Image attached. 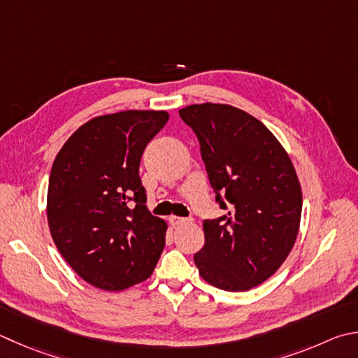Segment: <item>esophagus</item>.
Listing matches in <instances>:
<instances>
[{"mask_svg":"<svg viewBox=\"0 0 358 358\" xmlns=\"http://www.w3.org/2000/svg\"><path fill=\"white\" fill-rule=\"evenodd\" d=\"M169 222H171V225H173V227H180V225L186 224L187 219L178 217V216H171V217H169Z\"/></svg>","mask_w":358,"mask_h":358,"instance_id":"34e87169","label":"esophagus"}]
</instances>
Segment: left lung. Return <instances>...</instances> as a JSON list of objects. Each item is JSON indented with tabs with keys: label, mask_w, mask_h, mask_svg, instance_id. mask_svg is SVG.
<instances>
[{
	"label": "left lung",
	"mask_w": 358,
	"mask_h": 358,
	"mask_svg": "<svg viewBox=\"0 0 358 358\" xmlns=\"http://www.w3.org/2000/svg\"><path fill=\"white\" fill-rule=\"evenodd\" d=\"M180 117L196 133L201 159L227 213L203 220L194 255L213 287L247 291L274 274L296 243L302 191L280 142L255 117L230 105H191Z\"/></svg>",
	"instance_id": "8db88e82"
}]
</instances>
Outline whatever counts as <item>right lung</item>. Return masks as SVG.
<instances>
[{
	"instance_id": "add662e5",
	"label": "right lung",
	"mask_w": 358,
	"mask_h": 358,
	"mask_svg": "<svg viewBox=\"0 0 358 358\" xmlns=\"http://www.w3.org/2000/svg\"><path fill=\"white\" fill-rule=\"evenodd\" d=\"M167 120L166 111L95 117L70 136L51 167V236L71 269L96 288L147 280L164 249L167 225L147 210L139 164Z\"/></svg>"
}]
</instances>
